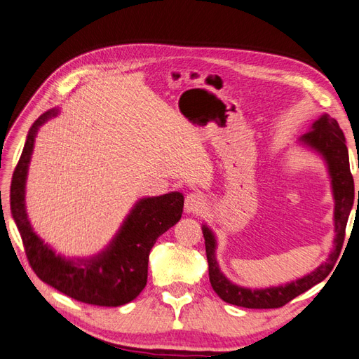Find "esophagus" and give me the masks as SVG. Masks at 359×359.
Masks as SVG:
<instances>
[{"label":"esophagus","instance_id":"obj_1","mask_svg":"<svg viewBox=\"0 0 359 359\" xmlns=\"http://www.w3.org/2000/svg\"><path fill=\"white\" fill-rule=\"evenodd\" d=\"M207 202L203 199L201 193H190V195L186 196V203H184V208H186L187 212L190 215H198V212H202L205 210Z\"/></svg>","mask_w":359,"mask_h":359}]
</instances>
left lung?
Listing matches in <instances>:
<instances>
[{
	"mask_svg": "<svg viewBox=\"0 0 359 359\" xmlns=\"http://www.w3.org/2000/svg\"><path fill=\"white\" fill-rule=\"evenodd\" d=\"M300 142L306 147L317 151L327 163L329 175H331L332 193L335 201L334 210V222H335V240H334V250L331 252L326 263L318 266L314 272L309 275L296 279L293 283L279 285V287H269L261 290H250L245 287H238L232 284L231 280L225 278L220 272L217 259H216V238L208 226H202V234L205 238V252L208 259V275L210 283L217 296L225 300L228 304L243 306V308H255V309H269V308H279L288 304L299 294L305 293L306 290L314 287L316 284L331 273L337 258L340 255L344 236H346V225L348 215L353 207L355 198V187H353V177L351 173V166H348V152L346 147L344 134L340 128L338 122L331 118L329 114H323L318 118L309 131H306ZM358 201H359V190H358ZM359 205V202H358Z\"/></svg>",
	"mask_w": 359,
	"mask_h": 359,
	"instance_id": "obj_1",
	"label": "left lung"
}]
</instances>
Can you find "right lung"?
I'll return each mask as SVG.
<instances>
[{
    "label": "right lung",
    "instance_id": "1",
    "mask_svg": "<svg viewBox=\"0 0 359 359\" xmlns=\"http://www.w3.org/2000/svg\"><path fill=\"white\" fill-rule=\"evenodd\" d=\"M57 113V109L46 111L32 125L12 178L11 208L27 259L43 283L79 302L98 306L125 305L137 297L147 285L149 252L163 232L181 219L184 196L180 191H172L140 199L109 248L96 257L75 261L55 255L33 232L27 219L25 180L36 133Z\"/></svg>",
    "mask_w": 359,
    "mask_h": 359
}]
</instances>
